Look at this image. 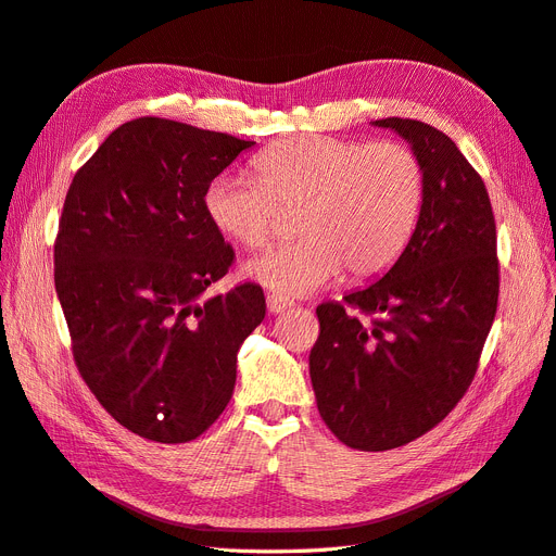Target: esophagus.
<instances>
[{
  "label": "esophagus",
  "mask_w": 556,
  "mask_h": 556,
  "mask_svg": "<svg viewBox=\"0 0 556 556\" xmlns=\"http://www.w3.org/2000/svg\"><path fill=\"white\" fill-rule=\"evenodd\" d=\"M265 304H267V312H270V314H281V312L291 309V306H293L291 300H286V298L277 295V293H267Z\"/></svg>",
  "instance_id": "34e87169"
}]
</instances>
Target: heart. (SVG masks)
Wrapping results in <instances>:
<instances>
[{"label":"heart","mask_w":556,"mask_h":556,"mask_svg":"<svg viewBox=\"0 0 556 556\" xmlns=\"http://www.w3.org/2000/svg\"><path fill=\"white\" fill-rule=\"evenodd\" d=\"M256 178L224 174L205 190L217 229L247 250L270 242L283 211H299L295 244L244 265V275L279 295H309L343 270L355 281L380 277L413 240L426 178L401 141L325 135L281 139L254 160Z\"/></svg>","instance_id":"heart-1"}]
</instances>
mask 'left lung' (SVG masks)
<instances>
[{
	"instance_id": "obj_1",
	"label": "left lung",
	"mask_w": 556,
	"mask_h": 556,
	"mask_svg": "<svg viewBox=\"0 0 556 556\" xmlns=\"http://www.w3.org/2000/svg\"><path fill=\"white\" fill-rule=\"evenodd\" d=\"M413 143L426 190L413 240L380 281L318 304L309 374L318 413L351 448L435 428L477 376L497 314V226L479 172L442 130L380 118Z\"/></svg>"
}]
</instances>
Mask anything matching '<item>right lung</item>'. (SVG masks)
<instances>
[{"label":"right lung","mask_w":556,"mask_h":556,"mask_svg":"<svg viewBox=\"0 0 556 556\" xmlns=\"http://www.w3.org/2000/svg\"><path fill=\"white\" fill-rule=\"evenodd\" d=\"M254 147L141 116L77 169L54 240V289L81 380L139 438L197 440L231 401L261 286L203 300L236 252L205 211L208 185Z\"/></svg>","instance_id":"right-lung-1"}]
</instances>
